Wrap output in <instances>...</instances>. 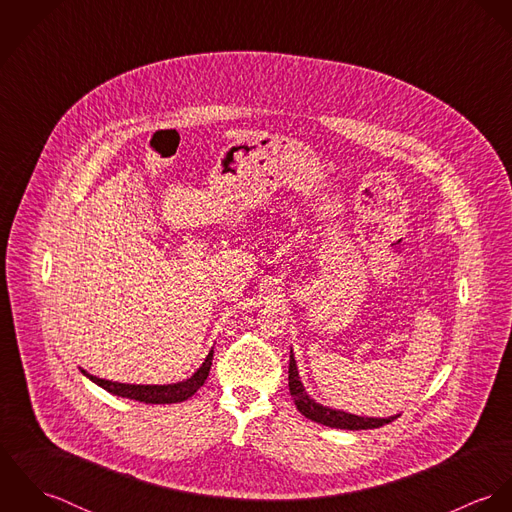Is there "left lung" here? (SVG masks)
I'll return each mask as SVG.
<instances>
[{
  "mask_svg": "<svg viewBox=\"0 0 512 512\" xmlns=\"http://www.w3.org/2000/svg\"><path fill=\"white\" fill-rule=\"evenodd\" d=\"M288 378H290V392H292L297 410L311 422H317V424H323L329 428H337V430H372V428L390 424L400 416V414H396V416H388V418H368V416H357V414H349V412L319 404L317 400H313L307 394V390L301 382L293 351H290V376Z\"/></svg>",
  "mask_w": 512,
  "mask_h": 512,
  "instance_id": "left-lung-1",
  "label": "left lung"
}]
</instances>
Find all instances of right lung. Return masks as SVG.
Wrapping results in <instances>:
<instances>
[{
	"instance_id": "add662e5",
	"label": "right lung",
	"mask_w": 512,
	"mask_h": 512,
	"mask_svg": "<svg viewBox=\"0 0 512 512\" xmlns=\"http://www.w3.org/2000/svg\"><path fill=\"white\" fill-rule=\"evenodd\" d=\"M211 365H213V349L209 351L203 365L197 368V372H193L189 378H185L181 382H173V384H126V382H112L106 378H98V376L86 372L84 368H80V372L88 380L98 384L100 388L108 390L110 394L138 400L144 404H175V402L189 400L205 384Z\"/></svg>"
}]
</instances>
